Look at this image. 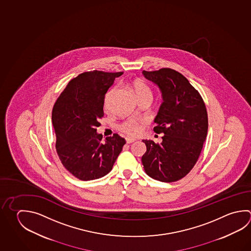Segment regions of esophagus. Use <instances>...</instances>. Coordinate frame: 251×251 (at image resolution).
I'll use <instances>...</instances> for the list:
<instances>
[{
	"mask_svg": "<svg viewBox=\"0 0 251 251\" xmlns=\"http://www.w3.org/2000/svg\"><path fill=\"white\" fill-rule=\"evenodd\" d=\"M135 141H136V140H134V139H126V142H127L128 144L132 143V142H134Z\"/></svg>",
	"mask_w": 251,
	"mask_h": 251,
	"instance_id": "1",
	"label": "esophagus"
}]
</instances>
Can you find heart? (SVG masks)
Returning <instances> with one entry per match:
<instances>
[{
	"instance_id": "heart-1",
	"label": "heart",
	"mask_w": 251,
	"mask_h": 251,
	"mask_svg": "<svg viewBox=\"0 0 251 251\" xmlns=\"http://www.w3.org/2000/svg\"><path fill=\"white\" fill-rule=\"evenodd\" d=\"M132 87L138 98L142 97V96H151L152 97V91H151V88L142 80H134L132 82ZM109 97V93L106 96V101ZM119 128L121 132L127 134L129 136H137L142 132V122L135 120V119H130V120L120 124Z\"/></svg>"
}]
</instances>
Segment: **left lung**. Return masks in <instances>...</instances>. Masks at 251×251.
<instances>
[{
  "label": "left lung",
  "mask_w": 251,
  "mask_h": 251,
  "mask_svg": "<svg viewBox=\"0 0 251 251\" xmlns=\"http://www.w3.org/2000/svg\"><path fill=\"white\" fill-rule=\"evenodd\" d=\"M142 73L162 91L164 101L153 130L164 134L161 143L142 141L147 147L142 164L151 178L174 182L184 178L200 156L208 132L205 103L187 77L175 70L162 68Z\"/></svg>",
  "instance_id": "obj_1"
}]
</instances>
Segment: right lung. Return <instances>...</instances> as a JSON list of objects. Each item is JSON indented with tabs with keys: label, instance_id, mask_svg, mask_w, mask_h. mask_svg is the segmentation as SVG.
<instances>
[{
	"label": "right lung",
	"instance_id": "add662e5",
	"mask_svg": "<svg viewBox=\"0 0 251 251\" xmlns=\"http://www.w3.org/2000/svg\"><path fill=\"white\" fill-rule=\"evenodd\" d=\"M123 74L90 71L70 80L52 110L55 150L64 168L80 180H93L109 174L126 140L114 133L101 141L96 132L104 116L105 94Z\"/></svg>",
	"mask_w": 251,
	"mask_h": 251
}]
</instances>
